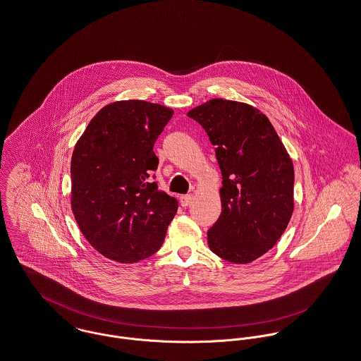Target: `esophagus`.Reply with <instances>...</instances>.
<instances>
[{"instance_id":"1","label":"esophagus","mask_w":361,"mask_h":361,"mask_svg":"<svg viewBox=\"0 0 361 361\" xmlns=\"http://www.w3.org/2000/svg\"><path fill=\"white\" fill-rule=\"evenodd\" d=\"M194 200V195H183V196H180V202H181V206H188L191 202Z\"/></svg>"}]
</instances>
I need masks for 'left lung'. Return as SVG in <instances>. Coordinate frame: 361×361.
<instances>
[{
	"mask_svg": "<svg viewBox=\"0 0 361 361\" xmlns=\"http://www.w3.org/2000/svg\"><path fill=\"white\" fill-rule=\"evenodd\" d=\"M206 130L221 169V214L210 250L249 264L272 249L294 210V166L269 119L252 106L213 99L188 112Z\"/></svg>",
	"mask_w": 361,
	"mask_h": 361,
	"instance_id": "left-lung-1",
	"label": "left lung"
}]
</instances>
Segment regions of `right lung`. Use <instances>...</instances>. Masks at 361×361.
<instances>
[{"label":"right lung","instance_id":"add662e5","mask_svg":"<svg viewBox=\"0 0 361 361\" xmlns=\"http://www.w3.org/2000/svg\"><path fill=\"white\" fill-rule=\"evenodd\" d=\"M173 110L142 100L97 112L71 158V209L86 240L104 257L137 262L161 249L177 200L151 181L154 144Z\"/></svg>","mask_w":361,"mask_h":361}]
</instances>
